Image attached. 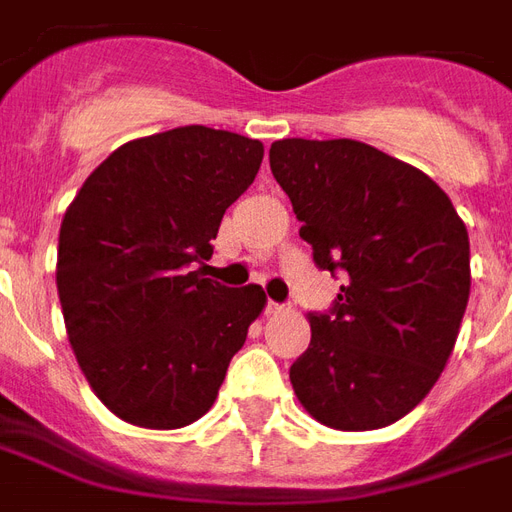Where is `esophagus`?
<instances>
[{
    "instance_id": "1",
    "label": "esophagus",
    "mask_w": 512,
    "mask_h": 512,
    "mask_svg": "<svg viewBox=\"0 0 512 512\" xmlns=\"http://www.w3.org/2000/svg\"><path fill=\"white\" fill-rule=\"evenodd\" d=\"M264 313L267 315H278V313H283V305H280V302H267V307H264Z\"/></svg>"
}]
</instances>
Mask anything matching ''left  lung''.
<instances>
[{
  "label": "left lung",
  "mask_w": 512,
  "mask_h": 512,
  "mask_svg": "<svg viewBox=\"0 0 512 512\" xmlns=\"http://www.w3.org/2000/svg\"><path fill=\"white\" fill-rule=\"evenodd\" d=\"M270 167L318 270L343 275L291 386L315 421L364 432L437 383L470 299V237L421 169L356 140L272 142Z\"/></svg>",
  "instance_id": "obj_1"
}]
</instances>
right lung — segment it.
Returning a JSON list of instances; mask_svg holds the SVG:
<instances>
[{
  "mask_svg": "<svg viewBox=\"0 0 512 512\" xmlns=\"http://www.w3.org/2000/svg\"><path fill=\"white\" fill-rule=\"evenodd\" d=\"M264 145L178 126L121 145L88 175L59 232L61 313L94 394L145 429H180L213 407L264 307L256 283L205 278L226 207Z\"/></svg>",
  "mask_w": 512,
  "mask_h": 512,
  "instance_id": "obj_1",
  "label": "right lung"
}]
</instances>
